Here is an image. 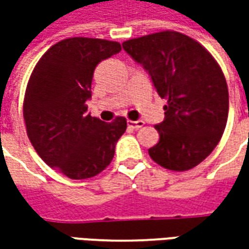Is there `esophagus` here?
I'll list each match as a JSON object with an SVG mask.
<instances>
[{
    "mask_svg": "<svg viewBox=\"0 0 249 249\" xmlns=\"http://www.w3.org/2000/svg\"><path fill=\"white\" fill-rule=\"evenodd\" d=\"M127 124H129V127H131V129L139 130L144 126V122H142V120H136V122H134V120H129Z\"/></svg>",
    "mask_w": 249,
    "mask_h": 249,
    "instance_id": "34e87169",
    "label": "esophagus"
}]
</instances>
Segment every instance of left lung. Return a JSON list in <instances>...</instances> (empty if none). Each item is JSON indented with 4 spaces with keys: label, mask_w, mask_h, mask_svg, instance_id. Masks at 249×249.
<instances>
[{
    "label": "left lung",
    "mask_w": 249,
    "mask_h": 249,
    "mask_svg": "<svg viewBox=\"0 0 249 249\" xmlns=\"http://www.w3.org/2000/svg\"><path fill=\"white\" fill-rule=\"evenodd\" d=\"M149 73L167 101L165 120L149 157L165 169L184 172L199 165L222 139L229 115V90L215 58L186 34L166 30L122 44Z\"/></svg>",
    "instance_id": "8db88e82"
}]
</instances>
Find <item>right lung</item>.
<instances>
[{"instance_id": "obj_1", "label": "right lung", "mask_w": 249, "mask_h": 249, "mask_svg": "<svg viewBox=\"0 0 249 249\" xmlns=\"http://www.w3.org/2000/svg\"><path fill=\"white\" fill-rule=\"evenodd\" d=\"M122 50L119 43L72 37L37 62L23 101L27 137L40 158L69 178L97 176L109 165L127 122L110 123L87 113L95 66Z\"/></svg>"}]
</instances>
